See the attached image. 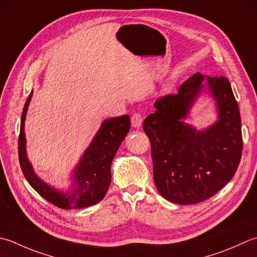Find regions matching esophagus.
I'll use <instances>...</instances> for the list:
<instances>
[{
  "label": "esophagus",
  "instance_id": "34e87169",
  "mask_svg": "<svg viewBox=\"0 0 257 257\" xmlns=\"http://www.w3.org/2000/svg\"><path fill=\"white\" fill-rule=\"evenodd\" d=\"M143 114L140 112H135L133 115H132V124L133 127L135 128H139L140 125H142L143 123Z\"/></svg>",
  "mask_w": 257,
  "mask_h": 257
}]
</instances>
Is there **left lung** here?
<instances>
[{"mask_svg": "<svg viewBox=\"0 0 257 257\" xmlns=\"http://www.w3.org/2000/svg\"><path fill=\"white\" fill-rule=\"evenodd\" d=\"M204 77L195 73L176 94L156 100V111L143 128L152 145L156 187L169 202L190 205L218 193L234 177L242 157L243 137L237 101L226 77H208L219 120L198 132L182 121L203 89Z\"/></svg>", "mask_w": 257, "mask_h": 257, "instance_id": "8db88e82", "label": "left lung"}]
</instances>
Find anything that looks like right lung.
Returning <instances> with one entry per match:
<instances>
[{"label": "right lung", "instance_id": "add662e5", "mask_svg": "<svg viewBox=\"0 0 257 257\" xmlns=\"http://www.w3.org/2000/svg\"><path fill=\"white\" fill-rule=\"evenodd\" d=\"M31 97L32 92L24 104L19 135V160L25 179L44 199L62 209L83 208L99 203L107 194L111 182L112 159L130 129L129 115L105 120L75 169L73 187L61 192L38 178L25 154L24 120Z\"/></svg>", "mask_w": 257, "mask_h": 257}]
</instances>
